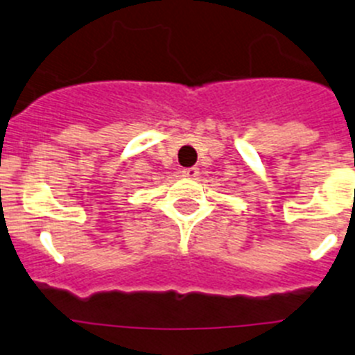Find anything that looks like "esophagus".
Returning <instances> with one entry per match:
<instances>
[{"label": "esophagus", "instance_id": "1", "mask_svg": "<svg viewBox=\"0 0 355 355\" xmlns=\"http://www.w3.org/2000/svg\"><path fill=\"white\" fill-rule=\"evenodd\" d=\"M181 172H183V175H187V178H197V175H199V168L197 167H187Z\"/></svg>", "mask_w": 355, "mask_h": 355}]
</instances>
